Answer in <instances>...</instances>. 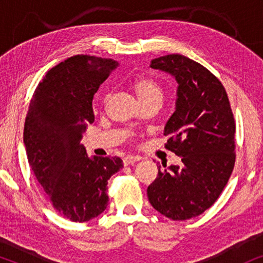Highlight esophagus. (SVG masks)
I'll use <instances>...</instances> for the list:
<instances>
[{
  "instance_id": "1",
  "label": "esophagus",
  "mask_w": 263,
  "mask_h": 263,
  "mask_svg": "<svg viewBox=\"0 0 263 263\" xmlns=\"http://www.w3.org/2000/svg\"><path fill=\"white\" fill-rule=\"evenodd\" d=\"M141 158L140 157H134V156H127L123 158V163L124 165H130V164H134L136 161H139Z\"/></svg>"
}]
</instances>
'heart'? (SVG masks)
Instances as JSON below:
<instances>
[{"label":"heart","mask_w":263,"mask_h":263,"mask_svg":"<svg viewBox=\"0 0 263 263\" xmlns=\"http://www.w3.org/2000/svg\"><path fill=\"white\" fill-rule=\"evenodd\" d=\"M133 88H134L142 104L148 102L161 103V100L164 98L163 87H161L159 82L151 77L142 75V77L136 78L133 82Z\"/></svg>","instance_id":"heart-1"}]
</instances>
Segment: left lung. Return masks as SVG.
I'll return each instance as SVG.
<instances>
[{"label":"left lung","mask_w":263,"mask_h":263,"mask_svg":"<svg viewBox=\"0 0 263 263\" xmlns=\"http://www.w3.org/2000/svg\"><path fill=\"white\" fill-rule=\"evenodd\" d=\"M178 82L176 110L165 125V148L182 164L164 170L147 188L154 210L172 220L197 217L218 200L236 161L235 118L225 87L207 68L182 55L151 61Z\"/></svg>","instance_id":"obj_1"}]
</instances>
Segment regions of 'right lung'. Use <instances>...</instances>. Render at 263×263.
<instances>
[{
  "label": "right lung",
  "mask_w": 263,
  "mask_h": 263,
  "mask_svg": "<svg viewBox=\"0 0 263 263\" xmlns=\"http://www.w3.org/2000/svg\"><path fill=\"white\" fill-rule=\"evenodd\" d=\"M118 64L91 55L64 60L38 84L25 120L28 164L52 207L75 222L105 211L107 181L123 167L118 157L89 159L80 143L95 122L93 96Z\"/></svg>",
  "instance_id": "add662e5"
}]
</instances>
